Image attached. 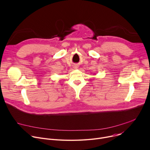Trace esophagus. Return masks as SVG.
<instances>
[{
  "mask_svg": "<svg viewBox=\"0 0 150 150\" xmlns=\"http://www.w3.org/2000/svg\"><path fill=\"white\" fill-rule=\"evenodd\" d=\"M75 68H77V67H75Z\"/></svg>",
  "mask_w": 150,
  "mask_h": 150,
  "instance_id": "esophagus-1",
  "label": "esophagus"
}]
</instances>
